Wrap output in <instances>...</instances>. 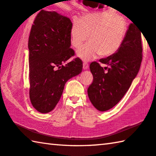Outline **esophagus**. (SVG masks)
Segmentation results:
<instances>
[{
    "label": "esophagus",
    "instance_id": "obj_1",
    "mask_svg": "<svg viewBox=\"0 0 156 156\" xmlns=\"http://www.w3.org/2000/svg\"><path fill=\"white\" fill-rule=\"evenodd\" d=\"M83 68L84 70H87L88 68V64L86 62H83Z\"/></svg>",
    "mask_w": 156,
    "mask_h": 156
}]
</instances>
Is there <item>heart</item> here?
I'll list each match as a JSON object with an SVG mask.
<instances>
[{"label":"heart","mask_w":156,"mask_h":156,"mask_svg":"<svg viewBox=\"0 0 156 156\" xmlns=\"http://www.w3.org/2000/svg\"><path fill=\"white\" fill-rule=\"evenodd\" d=\"M128 29L123 16L115 13L100 12L75 19L70 28V41L79 48L88 40L90 42L76 51V56L84 61L112 55L121 48Z\"/></svg>","instance_id":"obj_1"}]
</instances>
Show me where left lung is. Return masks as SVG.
<instances>
[{
  "mask_svg": "<svg viewBox=\"0 0 156 156\" xmlns=\"http://www.w3.org/2000/svg\"><path fill=\"white\" fill-rule=\"evenodd\" d=\"M142 53L140 30L133 23L128 27L121 48L99 60L107 66L103 68L96 62L91 63L90 69L94 80L88 89V95L97 110H110L124 97L140 69Z\"/></svg>",
  "mask_w": 156,
  "mask_h": 156,
  "instance_id": "1",
  "label": "left lung"
}]
</instances>
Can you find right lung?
<instances>
[{
  "instance_id": "1",
  "label": "right lung",
  "mask_w": 156,
  "mask_h": 156,
  "mask_svg": "<svg viewBox=\"0 0 156 156\" xmlns=\"http://www.w3.org/2000/svg\"><path fill=\"white\" fill-rule=\"evenodd\" d=\"M72 24L66 16L42 10L32 25L28 42L29 97L40 113L53 110L67 81L82 71L78 57L63 64L75 55L70 48Z\"/></svg>"
}]
</instances>
